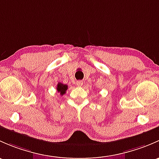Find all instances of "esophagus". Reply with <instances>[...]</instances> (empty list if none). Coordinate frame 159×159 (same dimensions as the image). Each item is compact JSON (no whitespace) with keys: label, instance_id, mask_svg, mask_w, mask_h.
I'll list each match as a JSON object with an SVG mask.
<instances>
[{"label":"esophagus","instance_id":"1","mask_svg":"<svg viewBox=\"0 0 159 159\" xmlns=\"http://www.w3.org/2000/svg\"><path fill=\"white\" fill-rule=\"evenodd\" d=\"M83 85V82L81 81V80H79V81H76V86H82Z\"/></svg>","mask_w":159,"mask_h":159}]
</instances>
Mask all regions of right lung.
Listing matches in <instances>:
<instances>
[{
  "label": "right lung",
  "instance_id": "add662e5",
  "mask_svg": "<svg viewBox=\"0 0 159 159\" xmlns=\"http://www.w3.org/2000/svg\"><path fill=\"white\" fill-rule=\"evenodd\" d=\"M67 89H68L67 85L63 84V83H58V84H57V90L58 91V93H60V95H61V96H63V94H65V93H66V91Z\"/></svg>",
  "mask_w": 159,
  "mask_h": 159
}]
</instances>
